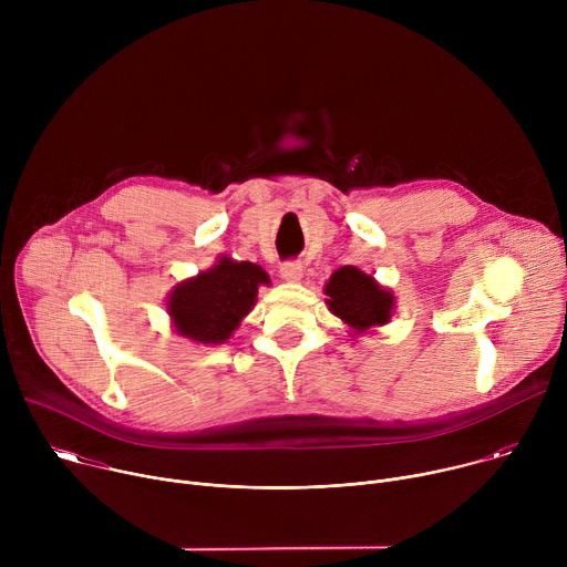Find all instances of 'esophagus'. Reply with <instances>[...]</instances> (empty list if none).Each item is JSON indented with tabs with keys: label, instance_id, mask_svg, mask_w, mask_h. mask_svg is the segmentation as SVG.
<instances>
[{
	"label": "esophagus",
	"instance_id": "34e87169",
	"mask_svg": "<svg viewBox=\"0 0 567 567\" xmlns=\"http://www.w3.org/2000/svg\"><path fill=\"white\" fill-rule=\"evenodd\" d=\"M280 276H282V280H287V282H298V280L302 278V265L296 262V260L282 262V265H280Z\"/></svg>",
	"mask_w": 567,
	"mask_h": 567
}]
</instances>
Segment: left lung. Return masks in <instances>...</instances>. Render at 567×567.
<instances>
[{
	"mask_svg": "<svg viewBox=\"0 0 567 567\" xmlns=\"http://www.w3.org/2000/svg\"><path fill=\"white\" fill-rule=\"evenodd\" d=\"M326 296L330 311L354 330V334L385 326L394 309L392 291L350 265L332 274L326 285Z\"/></svg>",
	"mask_w": 567,
	"mask_h": 567,
	"instance_id": "8db88e82",
	"label": "left lung"
}]
</instances>
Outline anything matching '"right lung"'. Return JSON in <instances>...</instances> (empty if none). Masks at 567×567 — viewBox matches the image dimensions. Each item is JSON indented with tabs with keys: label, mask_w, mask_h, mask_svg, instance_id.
Returning a JSON list of instances; mask_svg holds the SVG:
<instances>
[{
	"label": "right lung",
	"mask_w": 567,
	"mask_h": 567,
	"mask_svg": "<svg viewBox=\"0 0 567 567\" xmlns=\"http://www.w3.org/2000/svg\"><path fill=\"white\" fill-rule=\"evenodd\" d=\"M269 282L260 265L221 256L215 267L171 291L168 313L177 334L204 346L228 341L239 320L254 309L258 287Z\"/></svg>",
	"instance_id": "obj_1"
}]
</instances>
